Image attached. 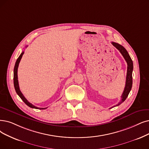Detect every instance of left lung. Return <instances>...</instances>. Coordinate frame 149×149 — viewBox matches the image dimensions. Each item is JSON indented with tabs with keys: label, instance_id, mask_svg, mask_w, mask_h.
I'll use <instances>...</instances> for the list:
<instances>
[{
	"label": "left lung",
	"instance_id": "8db88e82",
	"mask_svg": "<svg viewBox=\"0 0 149 149\" xmlns=\"http://www.w3.org/2000/svg\"><path fill=\"white\" fill-rule=\"evenodd\" d=\"M112 45L114 46L115 47L120 51V52L124 57L125 60L126 61L127 63V78H126V83H125V87L123 92L121 96V101L118 103L117 105L114 106L110 109L114 108L115 106H117L118 105H120L121 103H122L125 100H126L127 98L128 95L132 89V84H133V78H132V73H133V61L131 58L130 55L128 54V53L126 49L122 45H119L118 43H115V42H112L111 43Z\"/></svg>",
	"mask_w": 149,
	"mask_h": 149
}]
</instances>
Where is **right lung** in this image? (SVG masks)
I'll return each mask as SVG.
<instances>
[{
    "instance_id": "obj_1",
    "label": "right lung",
    "mask_w": 149,
    "mask_h": 149,
    "mask_svg": "<svg viewBox=\"0 0 149 149\" xmlns=\"http://www.w3.org/2000/svg\"><path fill=\"white\" fill-rule=\"evenodd\" d=\"M26 46V47H27ZM24 52L22 51V53L21 54V55L19 56V57L17 58V61L15 63V68H14V75H13V82H14V86H15V91L17 93V94L19 95V97L21 98V100L24 102L28 106H29L30 108H35V109H45L47 108H38V107L35 106L34 105H33L32 104H31V103H29L27 100L24 97L23 94L21 93L20 89H19V83H18V80H17V68H18L19 66V63L20 62L21 59L22 57V55L24 54Z\"/></svg>"
}]
</instances>
